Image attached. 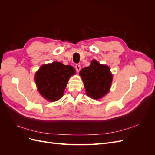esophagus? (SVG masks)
<instances>
[{"label": "esophagus", "mask_w": 155, "mask_h": 155, "mask_svg": "<svg viewBox=\"0 0 155 155\" xmlns=\"http://www.w3.org/2000/svg\"><path fill=\"white\" fill-rule=\"evenodd\" d=\"M76 71H77L78 72H79V70H81V65L79 64H76Z\"/></svg>", "instance_id": "obj_1"}]
</instances>
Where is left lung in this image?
<instances>
[{"instance_id":"8db88e82","label":"left lung","mask_w":155,"mask_h":155,"mask_svg":"<svg viewBox=\"0 0 155 155\" xmlns=\"http://www.w3.org/2000/svg\"><path fill=\"white\" fill-rule=\"evenodd\" d=\"M87 95L92 99H101L109 92L113 76L109 67L92 60L90 66L79 72Z\"/></svg>"}]
</instances>
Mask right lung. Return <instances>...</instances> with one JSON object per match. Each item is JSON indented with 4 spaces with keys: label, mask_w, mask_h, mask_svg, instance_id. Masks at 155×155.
<instances>
[{
    "label": "right lung",
    "mask_w": 155,
    "mask_h": 155,
    "mask_svg": "<svg viewBox=\"0 0 155 155\" xmlns=\"http://www.w3.org/2000/svg\"><path fill=\"white\" fill-rule=\"evenodd\" d=\"M75 74L72 66L53 62L42 65L34 79L40 94L50 101H55L62 97L70 77Z\"/></svg>",
    "instance_id": "right-lung-1"
}]
</instances>
